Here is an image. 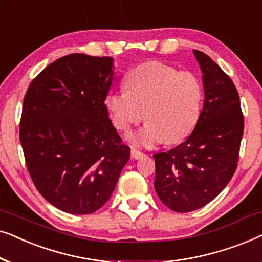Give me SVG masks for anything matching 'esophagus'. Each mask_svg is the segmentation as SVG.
Instances as JSON below:
<instances>
[{
    "mask_svg": "<svg viewBox=\"0 0 262 262\" xmlns=\"http://www.w3.org/2000/svg\"><path fill=\"white\" fill-rule=\"evenodd\" d=\"M131 156H132V159L138 160V159H142V157L144 156V154L141 152V151H138L137 149L132 148V149H131Z\"/></svg>",
    "mask_w": 262,
    "mask_h": 262,
    "instance_id": "obj_1",
    "label": "esophagus"
}]
</instances>
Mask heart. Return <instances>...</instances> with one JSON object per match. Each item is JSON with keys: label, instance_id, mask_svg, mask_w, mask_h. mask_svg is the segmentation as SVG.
I'll list each match as a JSON object with an SVG mask.
<instances>
[{"label": "heart", "instance_id": "1", "mask_svg": "<svg viewBox=\"0 0 262 262\" xmlns=\"http://www.w3.org/2000/svg\"><path fill=\"white\" fill-rule=\"evenodd\" d=\"M124 85L126 91L108 94L106 107L120 131H128L145 116L144 126L127 135L132 145L149 148L164 139L178 143L194 130L204 98L203 84L195 74L148 62L130 71Z\"/></svg>", "mask_w": 262, "mask_h": 262}]
</instances>
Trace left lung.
I'll return each instance as SVG.
<instances>
[{"label":"left lung","instance_id":"obj_1","mask_svg":"<svg viewBox=\"0 0 262 262\" xmlns=\"http://www.w3.org/2000/svg\"><path fill=\"white\" fill-rule=\"evenodd\" d=\"M203 73L204 106L187 139L154 154V187L175 212L205 206L225 188L237 167L243 135L239 96L230 77L209 56L193 50Z\"/></svg>","mask_w":262,"mask_h":262}]
</instances>
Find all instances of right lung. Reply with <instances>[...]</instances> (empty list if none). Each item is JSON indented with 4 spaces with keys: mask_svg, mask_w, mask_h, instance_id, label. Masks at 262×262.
I'll return each instance as SVG.
<instances>
[{
    "mask_svg": "<svg viewBox=\"0 0 262 262\" xmlns=\"http://www.w3.org/2000/svg\"><path fill=\"white\" fill-rule=\"evenodd\" d=\"M113 68L111 57L71 53L46 67L25 95L20 142L28 173L64 212L99 210L130 159L105 105Z\"/></svg>",
    "mask_w": 262,
    "mask_h": 262,
    "instance_id": "right-lung-1",
    "label": "right lung"
}]
</instances>
